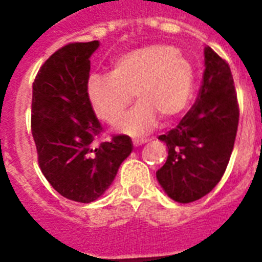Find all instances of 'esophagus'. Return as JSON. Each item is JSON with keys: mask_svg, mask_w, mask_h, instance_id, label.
I'll return each instance as SVG.
<instances>
[{"mask_svg": "<svg viewBox=\"0 0 262 262\" xmlns=\"http://www.w3.org/2000/svg\"><path fill=\"white\" fill-rule=\"evenodd\" d=\"M149 140L148 139H137V140H133V145L135 147H140V145H143V144L148 143Z\"/></svg>", "mask_w": 262, "mask_h": 262, "instance_id": "34e87169", "label": "esophagus"}]
</instances>
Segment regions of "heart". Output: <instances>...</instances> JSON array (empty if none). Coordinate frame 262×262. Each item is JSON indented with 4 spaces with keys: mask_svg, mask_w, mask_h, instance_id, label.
<instances>
[{
    "mask_svg": "<svg viewBox=\"0 0 262 262\" xmlns=\"http://www.w3.org/2000/svg\"><path fill=\"white\" fill-rule=\"evenodd\" d=\"M194 90L190 61L170 45H147L119 54L110 76L91 75L85 95L95 117L115 123L130 102L139 103L118 123V130L140 136L154 130L159 117L174 121L186 110Z\"/></svg>",
    "mask_w": 262,
    "mask_h": 262,
    "instance_id": "heart-1",
    "label": "heart"
}]
</instances>
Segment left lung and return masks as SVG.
<instances>
[{
  "instance_id": "left-lung-1",
  "label": "left lung",
  "mask_w": 262,
  "mask_h": 262,
  "mask_svg": "<svg viewBox=\"0 0 262 262\" xmlns=\"http://www.w3.org/2000/svg\"><path fill=\"white\" fill-rule=\"evenodd\" d=\"M203 85L194 106L167 135L159 136L168 156L156 171L164 193L181 204L207 195L227 168L235 141L239 110L228 63L204 49Z\"/></svg>"
}]
</instances>
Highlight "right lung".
I'll return each instance as SVG.
<instances>
[{
	"label": "right lung",
	"mask_w": 262,
	"mask_h": 262,
	"mask_svg": "<svg viewBox=\"0 0 262 262\" xmlns=\"http://www.w3.org/2000/svg\"><path fill=\"white\" fill-rule=\"evenodd\" d=\"M99 40L71 43L39 69L32 85L31 127L43 175L65 199L92 203L110 187L133 149L130 137L96 145L102 126L90 107L85 85Z\"/></svg>",
	"instance_id": "obj_1"
}]
</instances>
